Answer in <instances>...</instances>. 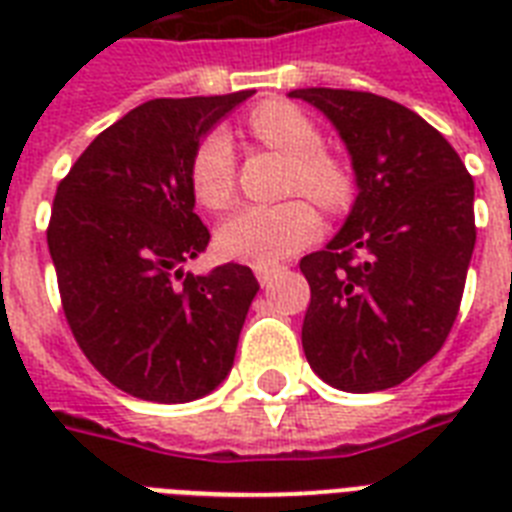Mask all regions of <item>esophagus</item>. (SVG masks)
Returning a JSON list of instances; mask_svg holds the SVG:
<instances>
[{
	"label": "esophagus",
	"mask_w": 512,
	"mask_h": 512,
	"mask_svg": "<svg viewBox=\"0 0 512 512\" xmlns=\"http://www.w3.org/2000/svg\"><path fill=\"white\" fill-rule=\"evenodd\" d=\"M276 273H279V268H276V265H255V276H257V281L263 284V287H268V284H271Z\"/></svg>",
	"instance_id": "esophagus-1"
}]
</instances>
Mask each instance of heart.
<instances>
[{
  "instance_id": "1",
  "label": "heart",
  "mask_w": 512,
  "mask_h": 512,
  "mask_svg": "<svg viewBox=\"0 0 512 512\" xmlns=\"http://www.w3.org/2000/svg\"><path fill=\"white\" fill-rule=\"evenodd\" d=\"M249 130L260 143L292 159L287 188L303 191L329 212L342 209L350 196V177L327 156L324 138L308 114L292 103H265L249 114ZM236 188V154L223 130H212L191 159V191L201 207L223 209ZM319 215L305 199L281 204H247L217 228V247L225 257L271 265L295 255L319 233Z\"/></svg>"
}]
</instances>
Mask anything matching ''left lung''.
<instances>
[{"label":"left lung","instance_id":"left-lung-1","mask_svg":"<svg viewBox=\"0 0 512 512\" xmlns=\"http://www.w3.org/2000/svg\"><path fill=\"white\" fill-rule=\"evenodd\" d=\"M335 124L358 196L337 236L300 260L308 364L332 388H393L428 364L460 311L476 247L473 177L422 116L372 92L308 87Z\"/></svg>","mask_w":512,"mask_h":512}]
</instances>
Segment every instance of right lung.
Returning a JSON list of instances; mask_svg holds the SVG:
<instances>
[{
  "label": "right lung",
  "mask_w": 512,
  "mask_h": 512,
  "mask_svg": "<svg viewBox=\"0 0 512 512\" xmlns=\"http://www.w3.org/2000/svg\"><path fill=\"white\" fill-rule=\"evenodd\" d=\"M252 90L156 98L92 140L58 185L47 247L63 313L90 364L124 393L185 404L228 377L255 300L247 265H183L209 244L193 212L201 138Z\"/></svg>",
  "instance_id": "right-lung-1"
}]
</instances>
